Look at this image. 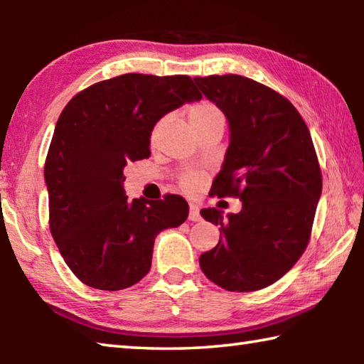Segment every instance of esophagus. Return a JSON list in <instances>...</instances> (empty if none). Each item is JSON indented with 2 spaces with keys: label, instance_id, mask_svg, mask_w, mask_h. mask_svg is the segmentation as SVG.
Wrapping results in <instances>:
<instances>
[{
  "label": "esophagus",
  "instance_id": "esophagus-1",
  "mask_svg": "<svg viewBox=\"0 0 364 364\" xmlns=\"http://www.w3.org/2000/svg\"><path fill=\"white\" fill-rule=\"evenodd\" d=\"M189 220L191 221H199L200 220L199 208H197V205H194V204L189 205Z\"/></svg>",
  "mask_w": 364,
  "mask_h": 364
}]
</instances>
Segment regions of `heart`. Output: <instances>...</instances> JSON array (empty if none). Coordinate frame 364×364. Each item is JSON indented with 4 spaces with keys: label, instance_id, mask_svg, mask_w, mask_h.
Here are the masks:
<instances>
[{
    "label": "heart",
    "instance_id": "heart-1",
    "mask_svg": "<svg viewBox=\"0 0 364 364\" xmlns=\"http://www.w3.org/2000/svg\"><path fill=\"white\" fill-rule=\"evenodd\" d=\"M188 119L191 127L197 130V128L205 125V123H210L215 120H223V114H221V110L213 106L212 102H200V104H196L189 109V114H188ZM186 186H193L194 184V178H188L186 181H184Z\"/></svg>",
    "mask_w": 364,
    "mask_h": 364
}]
</instances>
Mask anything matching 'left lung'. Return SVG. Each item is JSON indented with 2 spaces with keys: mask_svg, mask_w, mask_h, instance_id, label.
Wrapping results in <instances>:
<instances>
[{
  "mask_svg": "<svg viewBox=\"0 0 364 364\" xmlns=\"http://www.w3.org/2000/svg\"><path fill=\"white\" fill-rule=\"evenodd\" d=\"M194 82L230 127L210 193L242 202L241 212L226 217L200 210L223 232L200 255V268L226 291H258L281 279L306 249L323 189L315 147L297 109L268 86L232 73Z\"/></svg>",
  "mask_w": 364,
  "mask_h": 364,
  "instance_id": "8db88e82",
  "label": "left lung"
}]
</instances>
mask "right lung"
Segmentation results:
<instances>
[{
    "instance_id": "add662e5",
    "label": "right lung",
    "mask_w": 364,
    "mask_h": 364,
    "mask_svg": "<svg viewBox=\"0 0 364 364\" xmlns=\"http://www.w3.org/2000/svg\"><path fill=\"white\" fill-rule=\"evenodd\" d=\"M202 95L188 75L125 73L83 90L64 107L45 164L49 228L67 267L86 286L120 291L149 273L157 234L188 218V202L133 199L125 165L149 157L165 114Z\"/></svg>"
}]
</instances>
